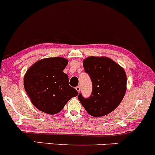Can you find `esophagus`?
<instances>
[{
    "instance_id": "esophagus-1",
    "label": "esophagus",
    "mask_w": 155,
    "mask_h": 155,
    "mask_svg": "<svg viewBox=\"0 0 155 155\" xmlns=\"http://www.w3.org/2000/svg\"><path fill=\"white\" fill-rule=\"evenodd\" d=\"M76 90H77L78 92H80V90H81V87H80L79 86H77V87H76Z\"/></svg>"
}]
</instances>
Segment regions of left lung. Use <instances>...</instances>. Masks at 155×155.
I'll return each instance as SVG.
<instances>
[{"label":"left lung","instance_id":"8db88e82","mask_svg":"<svg viewBox=\"0 0 155 155\" xmlns=\"http://www.w3.org/2000/svg\"><path fill=\"white\" fill-rule=\"evenodd\" d=\"M84 71L92 84L90 96L78 95L87 112L98 117L111 113L120 105L126 92L127 76L124 69L108 58L90 57L83 62Z\"/></svg>","mask_w":155,"mask_h":155}]
</instances>
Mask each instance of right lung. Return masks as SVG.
<instances>
[{
    "mask_svg": "<svg viewBox=\"0 0 155 155\" xmlns=\"http://www.w3.org/2000/svg\"><path fill=\"white\" fill-rule=\"evenodd\" d=\"M67 65L68 60L63 58H49L36 62L27 71L25 89L40 111L55 114L79 94L68 84V76L63 72Z\"/></svg>",
    "mask_w": 155,
    "mask_h": 155,
    "instance_id": "1",
    "label": "right lung"
}]
</instances>
